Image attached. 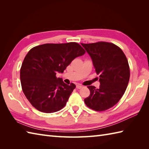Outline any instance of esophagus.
<instances>
[{"label":"esophagus","mask_w":149,"mask_h":149,"mask_svg":"<svg viewBox=\"0 0 149 149\" xmlns=\"http://www.w3.org/2000/svg\"><path fill=\"white\" fill-rule=\"evenodd\" d=\"M76 88H77V89H81V88H83V86H82V85H81V84H78L76 86Z\"/></svg>","instance_id":"34e87169"}]
</instances>
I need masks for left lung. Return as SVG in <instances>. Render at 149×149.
Wrapping results in <instances>:
<instances>
[{"mask_svg":"<svg viewBox=\"0 0 149 149\" xmlns=\"http://www.w3.org/2000/svg\"><path fill=\"white\" fill-rule=\"evenodd\" d=\"M92 60L99 74L100 86H88L90 96L84 99L86 105L97 111L108 109L118 102L124 94L130 77L128 61L118 46L104 42L81 43Z\"/></svg>","mask_w":149,"mask_h":149,"instance_id":"8db88e82","label":"left lung"}]
</instances>
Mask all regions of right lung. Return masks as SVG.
I'll return each mask as SVG.
<instances>
[{
	"mask_svg": "<svg viewBox=\"0 0 149 149\" xmlns=\"http://www.w3.org/2000/svg\"><path fill=\"white\" fill-rule=\"evenodd\" d=\"M84 53L75 42L46 43L29 50L21 66L20 81L23 92L33 107L51 113L65 106L75 85L65 84L56 74L63 73L73 60Z\"/></svg>",
	"mask_w": 149,
	"mask_h": 149,
	"instance_id": "1",
	"label": "right lung"
}]
</instances>
